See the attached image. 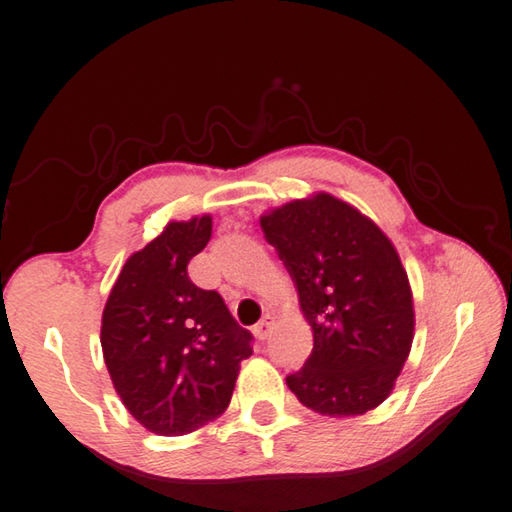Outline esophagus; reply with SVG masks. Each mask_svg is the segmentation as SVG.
<instances>
[{"label": "esophagus", "mask_w": 512, "mask_h": 512, "mask_svg": "<svg viewBox=\"0 0 512 512\" xmlns=\"http://www.w3.org/2000/svg\"><path fill=\"white\" fill-rule=\"evenodd\" d=\"M272 325H274V318H272V316H265L263 321H258V323L254 325L256 339H258V341H265L267 336H269V332H272Z\"/></svg>", "instance_id": "34e87169"}]
</instances>
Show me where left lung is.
Masks as SVG:
<instances>
[{
  "mask_svg": "<svg viewBox=\"0 0 512 512\" xmlns=\"http://www.w3.org/2000/svg\"><path fill=\"white\" fill-rule=\"evenodd\" d=\"M260 227L314 332L310 359L287 376V388L323 417L381 406L414 339L412 289L392 240L325 191L265 211Z\"/></svg>",
  "mask_w": 512,
  "mask_h": 512,
  "instance_id": "left-lung-1",
  "label": "left lung"
}]
</instances>
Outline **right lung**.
Masks as SVG:
<instances>
[{"label":"right lung","instance_id":"add662e5","mask_svg":"<svg viewBox=\"0 0 512 512\" xmlns=\"http://www.w3.org/2000/svg\"><path fill=\"white\" fill-rule=\"evenodd\" d=\"M211 238V216L171 220L131 254L102 312L100 343L113 388L133 419L162 437H180L229 406L252 334L223 296L200 289L189 260Z\"/></svg>","mask_w":512,"mask_h":512}]
</instances>
